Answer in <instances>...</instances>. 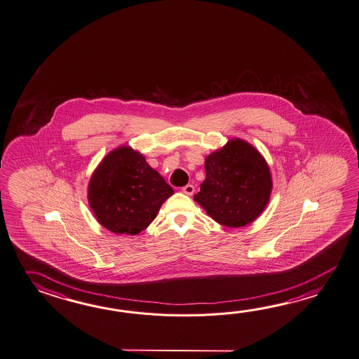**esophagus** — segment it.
I'll return each mask as SVG.
<instances>
[{
  "instance_id": "esophagus-1",
  "label": "esophagus",
  "mask_w": 359,
  "mask_h": 359,
  "mask_svg": "<svg viewBox=\"0 0 359 359\" xmlns=\"http://www.w3.org/2000/svg\"><path fill=\"white\" fill-rule=\"evenodd\" d=\"M182 191H183L184 194H187V196H191V194L194 193V187H193L191 184H188V185H185V187H184Z\"/></svg>"
}]
</instances>
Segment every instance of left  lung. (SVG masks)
Returning a JSON list of instances; mask_svg holds the SVG:
<instances>
[{"label": "left lung", "mask_w": 359, "mask_h": 359, "mask_svg": "<svg viewBox=\"0 0 359 359\" xmlns=\"http://www.w3.org/2000/svg\"><path fill=\"white\" fill-rule=\"evenodd\" d=\"M205 179L194 201L219 225L243 227L270 202L272 176L264 156L247 140L233 138L208 154Z\"/></svg>", "instance_id": "left-lung-1"}]
</instances>
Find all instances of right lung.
I'll list each match as a JSON object with an SVG mask.
<instances>
[{"label":"right lung","instance_id":"add662e5","mask_svg":"<svg viewBox=\"0 0 359 359\" xmlns=\"http://www.w3.org/2000/svg\"><path fill=\"white\" fill-rule=\"evenodd\" d=\"M174 194L158 171L130 146L106 154L88 183V203L97 221L115 234L137 235L156 219Z\"/></svg>","mask_w":359,"mask_h":359}]
</instances>
